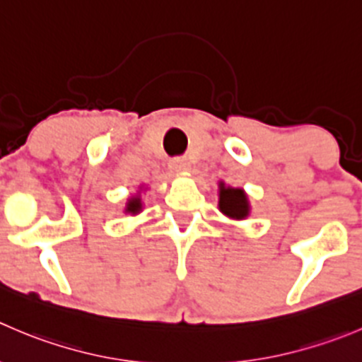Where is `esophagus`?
I'll list each match as a JSON object with an SVG mask.
<instances>
[{
  "instance_id": "obj_1",
  "label": "esophagus",
  "mask_w": 362,
  "mask_h": 362,
  "mask_svg": "<svg viewBox=\"0 0 362 362\" xmlns=\"http://www.w3.org/2000/svg\"><path fill=\"white\" fill-rule=\"evenodd\" d=\"M170 168L175 173H185V171H189V160L184 157H177V159L171 160Z\"/></svg>"
}]
</instances>
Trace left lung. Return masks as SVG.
Returning a JSON list of instances; mask_svg holds the SVG:
<instances>
[{
	"mask_svg": "<svg viewBox=\"0 0 362 362\" xmlns=\"http://www.w3.org/2000/svg\"><path fill=\"white\" fill-rule=\"evenodd\" d=\"M217 192H219L217 206H219V210L224 216L233 221L247 219L249 214H251V203H249V198L244 189L231 187V185H226L221 180L219 191Z\"/></svg>",
	"mask_w": 362,
	"mask_h": 362,
	"instance_id": "obj_1",
	"label": "left lung"
}]
</instances>
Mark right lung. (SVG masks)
Listing matches in <instances>:
<instances>
[{
    "mask_svg": "<svg viewBox=\"0 0 362 362\" xmlns=\"http://www.w3.org/2000/svg\"><path fill=\"white\" fill-rule=\"evenodd\" d=\"M143 185H139V192H136V194H132L131 198L127 199V203H125V209L124 212L125 214H131V216H138L139 212L143 210V198H141V191H143Z\"/></svg>",
    "mask_w": 362,
    "mask_h": 362,
    "instance_id": "right-lung-1",
    "label": "right lung"
}]
</instances>
